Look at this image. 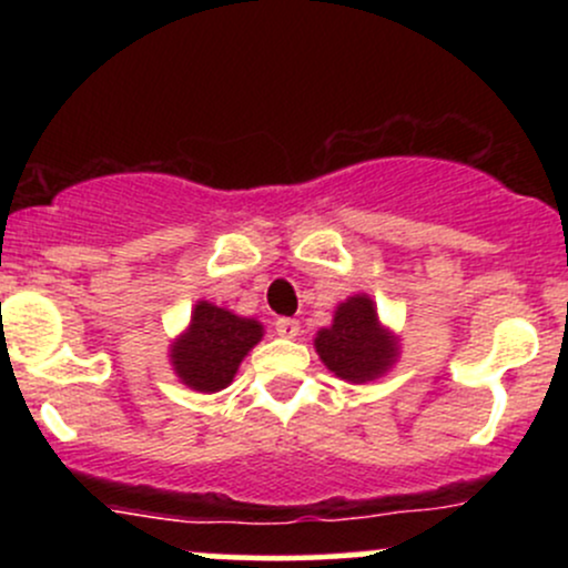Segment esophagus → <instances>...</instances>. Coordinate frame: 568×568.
I'll list each match as a JSON object with an SVG mask.
<instances>
[{"instance_id": "esophagus-1", "label": "esophagus", "mask_w": 568, "mask_h": 568, "mask_svg": "<svg viewBox=\"0 0 568 568\" xmlns=\"http://www.w3.org/2000/svg\"><path fill=\"white\" fill-rule=\"evenodd\" d=\"M275 331H277V336H283V338H296L298 336V321H293V317H277Z\"/></svg>"}]
</instances>
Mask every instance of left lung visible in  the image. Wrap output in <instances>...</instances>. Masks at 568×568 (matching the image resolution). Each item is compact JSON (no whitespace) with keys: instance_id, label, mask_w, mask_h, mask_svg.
Masks as SVG:
<instances>
[{"instance_id":"8db88e82","label":"left lung","mask_w":568,"mask_h":568,"mask_svg":"<svg viewBox=\"0 0 568 568\" xmlns=\"http://www.w3.org/2000/svg\"><path fill=\"white\" fill-rule=\"evenodd\" d=\"M315 349L331 374L352 384L379 379L397 361V336L379 323L366 293H355L334 312V323L315 336Z\"/></svg>"}]
</instances>
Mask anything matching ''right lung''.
Listing matches in <instances>:
<instances>
[{"instance_id":"obj_1","label":"right lung","mask_w":568,"mask_h":568,"mask_svg":"<svg viewBox=\"0 0 568 568\" xmlns=\"http://www.w3.org/2000/svg\"><path fill=\"white\" fill-rule=\"evenodd\" d=\"M264 328L253 317L211 302H197L189 328L171 344V366L186 387L219 393L230 387L243 357L262 342Z\"/></svg>"}]
</instances>
